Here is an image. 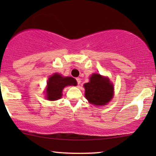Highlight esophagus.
Segmentation results:
<instances>
[{
    "label": "esophagus",
    "mask_w": 156,
    "mask_h": 156,
    "mask_svg": "<svg viewBox=\"0 0 156 156\" xmlns=\"http://www.w3.org/2000/svg\"><path fill=\"white\" fill-rule=\"evenodd\" d=\"M76 82H77V84H80L81 83V79L80 77H77L76 78Z\"/></svg>",
    "instance_id": "34e87169"
}]
</instances>
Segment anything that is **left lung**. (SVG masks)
<instances>
[{"mask_svg":"<svg viewBox=\"0 0 156 156\" xmlns=\"http://www.w3.org/2000/svg\"><path fill=\"white\" fill-rule=\"evenodd\" d=\"M85 97L94 105H104L112 99L114 87L107 77L94 74L90 81L84 84Z\"/></svg>","mask_w":156,"mask_h":156,"instance_id":"obj_1","label":"left lung"}]
</instances>
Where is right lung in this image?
<instances>
[{
    "label": "right lung",
    "mask_w": 156,
    "mask_h": 156,
    "mask_svg": "<svg viewBox=\"0 0 156 156\" xmlns=\"http://www.w3.org/2000/svg\"><path fill=\"white\" fill-rule=\"evenodd\" d=\"M77 82L72 77H63L60 74H55L49 78L47 88V99L50 101H56L60 99L63 89L67 86H76Z\"/></svg>",
    "instance_id": "obj_1"
}]
</instances>
